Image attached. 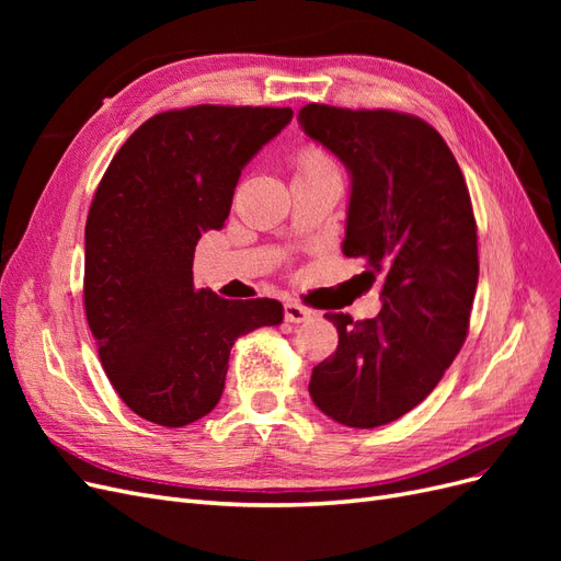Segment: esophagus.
Here are the masks:
<instances>
[{
  "instance_id": "obj_1",
  "label": "esophagus",
  "mask_w": 561,
  "mask_h": 561,
  "mask_svg": "<svg viewBox=\"0 0 561 561\" xmlns=\"http://www.w3.org/2000/svg\"><path fill=\"white\" fill-rule=\"evenodd\" d=\"M311 316H313V311L301 307V304L285 301V320L287 322H307V320H311Z\"/></svg>"
}]
</instances>
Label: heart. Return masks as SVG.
Here are the masks:
<instances>
[{
    "mask_svg": "<svg viewBox=\"0 0 561 561\" xmlns=\"http://www.w3.org/2000/svg\"><path fill=\"white\" fill-rule=\"evenodd\" d=\"M332 165V161L320 149H304L297 161V171H313V168Z\"/></svg>",
    "mask_w": 561,
    "mask_h": 561,
    "instance_id": "obj_1",
    "label": "heart"
}]
</instances>
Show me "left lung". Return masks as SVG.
<instances>
[{
  "label": "left lung",
  "instance_id": "left-lung-1",
  "mask_svg": "<svg viewBox=\"0 0 561 561\" xmlns=\"http://www.w3.org/2000/svg\"><path fill=\"white\" fill-rule=\"evenodd\" d=\"M297 118L346 165L342 250L383 285L377 318L325 313L339 346L313 367L309 393L342 426H386L431 396L466 342L480 276L468 186L443 135L416 116L311 103Z\"/></svg>",
  "mask_w": 561,
  "mask_h": 561
}]
</instances>
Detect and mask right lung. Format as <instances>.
Here are the masks:
<instances>
[{
  "instance_id": "1",
  "label": "right lung",
  "mask_w": 561,
  "mask_h": 561,
  "mask_svg": "<svg viewBox=\"0 0 561 561\" xmlns=\"http://www.w3.org/2000/svg\"><path fill=\"white\" fill-rule=\"evenodd\" d=\"M290 107L198 105L151 116L116 151L87 219L83 307L130 410L165 428L210 414L236 339L280 325L276 299L194 287L201 233L222 229L241 171Z\"/></svg>"
}]
</instances>
